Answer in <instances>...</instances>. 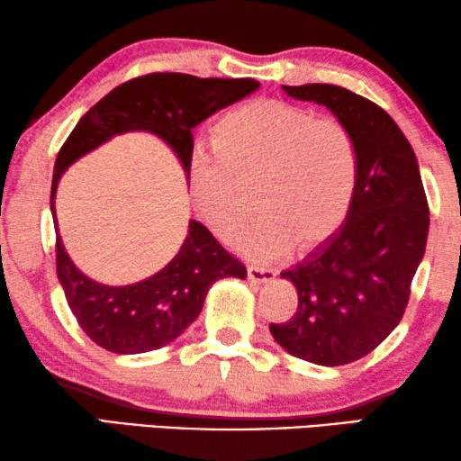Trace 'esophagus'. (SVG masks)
Returning a JSON list of instances; mask_svg holds the SVG:
<instances>
[{
	"instance_id": "1",
	"label": "esophagus",
	"mask_w": 461,
	"mask_h": 461,
	"mask_svg": "<svg viewBox=\"0 0 461 461\" xmlns=\"http://www.w3.org/2000/svg\"><path fill=\"white\" fill-rule=\"evenodd\" d=\"M247 277H249V282H253V284H267V282L274 280L276 274L271 269L249 266L247 267Z\"/></svg>"
}]
</instances>
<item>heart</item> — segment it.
Listing matches in <instances>:
<instances>
[{"mask_svg": "<svg viewBox=\"0 0 461 461\" xmlns=\"http://www.w3.org/2000/svg\"><path fill=\"white\" fill-rule=\"evenodd\" d=\"M194 208L226 237L243 214V187L255 179L259 214L232 235L253 259L311 251L335 235L357 181L351 132L335 118L282 100H253L221 120L214 149H194L187 163Z\"/></svg>", "mask_w": 461, "mask_h": 461, "instance_id": "b5f03b06", "label": "heart"}]
</instances>
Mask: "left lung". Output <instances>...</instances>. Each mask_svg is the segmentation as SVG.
I'll list each match as a JSON object with an SVG mask.
<instances>
[{"label": "left lung", "mask_w": 461, "mask_h": 461, "mask_svg": "<svg viewBox=\"0 0 461 461\" xmlns=\"http://www.w3.org/2000/svg\"><path fill=\"white\" fill-rule=\"evenodd\" d=\"M282 87L329 108L351 132L357 181L341 229L282 271L296 285L298 308L269 330L294 357L345 366L374 351L402 319L429 235L425 187L411 142L380 105L329 83Z\"/></svg>", "instance_id": "1"}]
</instances>
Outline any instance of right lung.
Wrapping results in <instances>:
<instances>
[{
  "mask_svg": "<svg viewBox=\"0 0 461 461\" xmlns=\"http://www.w3.org/2000/svg\"><path fill=\"white\" fill-rule=\"evenodd\" d=\"M259 87L255 79L194 77L185 73H149L112 89L86 112L60 147L50 187L57 232V276L67 304L95 345L118 356L161 349L177 339L198 314L216 280L247 269L218 243L206 226L190 221L176 258L155 276L131 285H105L75 267L59 235L55 195L59 179L79 157L116 134L150 132L167 142L187 176L194 150L192 128Z\"/></svg>",
  "mask_w": 461,
  "mask_h": 461,
  "instance_id": "1",
  "label": "right lung"
}]
</instances>
